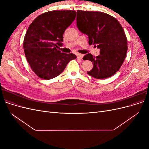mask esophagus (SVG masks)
Segmentation results:
<instances>
[{"label": "esophagus", "mask_w": 149, "mask_h": 149, "mask_svg": "<svg viewBox=\"0 0 149 149\" xmlns=\"http://www.w3.org/2000/svg\"><path fill=\"white\" fill-rule=\"evenodd\" d=\"M77 57H78V58H79V59L82 60V58H83V55H82V54L78 53V55H77Z\"/></svg>", "instance_id": "esophagus-1"}]
</instances>
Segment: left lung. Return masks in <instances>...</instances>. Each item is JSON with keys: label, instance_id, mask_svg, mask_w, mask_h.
<instances>
[{"label": "left lung", "instance_id": "8db88e82", "mask_svg": "<svg viewBox=\"0 0 149 149\" xmlns=\"http://www.w3.org/2000/svg\"><path fill=\"white\" fill-rule=\"evenodd\" d=\"M76 23L79 31L88 35L89 44L100 49V55L88 53L83 57L93 63L88 74L96 79H104L118 71L127 51V40L116 18L101 12L77 10Z\"/></svg>", "mask_w": 149, "mask_h": 149}]
</instances>
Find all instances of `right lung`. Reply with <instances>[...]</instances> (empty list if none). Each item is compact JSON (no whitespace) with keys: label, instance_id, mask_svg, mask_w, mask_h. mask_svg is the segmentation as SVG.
Wrapping results in <instances>:
<instances>
[{"label":"right lung","instance_id":"1","mask_svg":"<svg viewBox=\"0 0 149 149\" xmlns=\"http://www.w3.org/2000/svg\"><path fill=\"white\" fill-rule=\"evenodd\" d=\"M75 18L74 10H53L42 13L30 25L24 40V52L31 70L40 78L56 77L76 58L74 54L59 49L63 35Z\"/></svg>","mask_w":149,"mask_h":149}]
</instances>
